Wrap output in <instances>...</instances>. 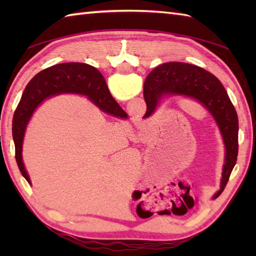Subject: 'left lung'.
I'll return each instance as SVG.
<instances>
[{"label": "left lung", "mask_w": 256, "mask_h": 256, "mask_svg": "<svg viewBox=\"0 0 256 256\" xmlns=\"http://www.w3.org/2000/svg\"><path fill=\"white\" fill-rule=\"evenodd\" d=\"M164 94H182L196 99L210 112L218 124L226 146L222 186L214 196L218 198L226 188L238 154V118L226 89L204 68L192 64L170 62L154 68L146 76L144 89L146 104L144 118L152 115Z\"/></svg>", "instance_id": "1"}]
</instances>
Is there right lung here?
<instances>
[{"mask_svg": "<svg viewBox=\"0 0 256 256\" xmlns=\"http://www.w3.org/2000/svg\"><path fill=\"white\" fill-rule=\"evenodd\" d=\"M76 92L88 96L104 112L120 118L128 114L120 107L108 90L106 81L96 68L84 63H63L45 68L34 76L26 86L12 120V138L16 146V160L21 174L30 183L22 162V141L26 126L34 110L52 94Z\"/></svg>", "mask_w": 256, "mask_h": 256, "instance_id": "1", "label": "right lung"}]
</instances>
